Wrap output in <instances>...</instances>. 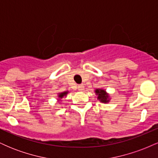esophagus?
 Returning a JSON list of instances; mask_svg holds the SVG:
<instances>
[{
	"label": "esophagus",
	"mask_w": 158,
	"mask_h": 158,
	"mask_svg": "<svg viewBox=\"0 0 158 158\" xmlns=\"http://www.w3.org/2000/svg\"><path fill=\"white\" fill-rule=\"evenodd\" d=\"M83 89H84V85H83L82 84L78 85V90H82Z\"/></svg>",
	"instance_id": "34e87169"
}]
</instances>
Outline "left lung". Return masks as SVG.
I'll return each mask as SVG.
<instances>
[{
  "mask_svg": "<svg viewBox=\"0 0 158 158\" xmlns=\"http://www.w3.org/2000/svg\"><path fill=\"white\" fill-rule=\"evenodd\" d=\"M95 92H96V94H97V95H98V97H97L98 99H99L101 102H104V103L108 102V96L104 90L97 89L95 90Z\"/></svg>",
  "mask_w": 158,
  "mask_h": 158,
  "instance_id": "8db88e82",
  "label": "left lung"
}]
</instances>
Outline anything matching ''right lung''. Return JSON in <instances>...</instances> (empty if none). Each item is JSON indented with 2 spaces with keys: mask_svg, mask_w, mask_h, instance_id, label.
Masks as SVG:
<instances>
[{
  "mask_svg": "<svg viewBox=\"0 0 158 158\" xmlns=\"http://www.w3.org/2000/svg\"><path fill=\"white\" fill-rule=\"evenodd\" d=\"M67 94H68V92H63V93H61V94H59V98H62L63 97H64V96L66 95Z\"/></svg>",
  "mask_w": 158,
  "mask_h": 158,
  "instance_id": "obj_1",
  "label": "right lung"
}]
</instances>
